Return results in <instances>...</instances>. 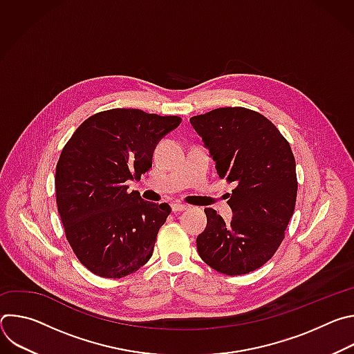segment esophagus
Here are the masks:
<instances>
[{
    "instance_id": "obj_1",
    "label": "esophagus",
    "mask_w": 354,
    "mask_h": 354,
    "mask_svg": "<svg viewBox=\"0 0 354 354\" xmlns=\"http://www.w3.org/2000/svg\"><path fill=\"white\" fill-rule=\"evenodd\" d=\"M187 209H189V206L182 205V203H174V205H172V212H174V213H180V212H185V210H187Z\"/></svg>"
}]
</instances>
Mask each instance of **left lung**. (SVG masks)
Wrapping results in <instances>:
<instances>
[{"instance_id":"1","label":"left lung","mask_w":354,"mask_h":354,"mask_svg":"<svg viewBox=\"0 0 354 354\" xmlns=\"http://www.w3.org/2000/svg\"><path fill=\"white\" fill-rule=\"evenodd\" d=\"M210 151L221 179L234 183L231 223L206 209L207 225L196 243L214 270L246 274L263 266L280 246L294 213L295 160L288 141L263 115L246 108H218L190 118Z\"/></svg>"}]
</instances>
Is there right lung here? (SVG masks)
<instances>
[{"instance_id":"1","label":"right lung","mask_w":354,"mask_h":354,"mask_svg":"<svg viewBox=\"0 0 354 354\" xmlns=\"http://www.w3.org/2000/svg\"><path fill=\"white\" fill-rule=\"evenodd\" d=\"M178 116L111 109L88 118L64 145L56 167V200L67 241L93 274L120 279L153 257L168 203H151L127 180L153 167L162 137Z\"/></svg>"}]
</instances>
